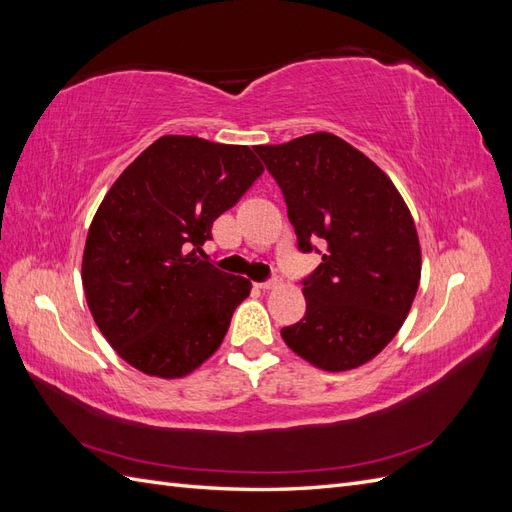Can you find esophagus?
<instances>
[{"label":"esophagus","mask_w":512,"mask_h":512,"mask_svg":"<svg viewBox=\"0 0 512 512\" xmlns=\"http://www.w3.org/2000/svg\"><path fill=\"white\" fill-rule=\"evenodd\" d=\"M275 286H280V280H277V277H273V280H267V282H260V284H258V288H262V290H271V288H275Z\"/></svg>","instance_id":"obj_1"}]
</instances>
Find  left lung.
Returning a JSON list of instances; mask_svg holds the SVG:
<instances>
[{
	"instance_id": "left-lung-1",
	"label": "left lung",
	"mask_w": 512,
	"mask_h": 512,
	"mask_svg": "<svg viewBox=\"0 0 512 512\" xmlns=\"http://www.w3.org/2000/svg\"><path fill=\"white\" fill-rule=\"evenodd\" d=\"M254 151L284 192L299 250L324 247L303 280L305 316L282 329L286 346L324 371L365 365L397 335L421 282L408 205L380 166L331 132Z\"/></svg>"
}]
</instances>
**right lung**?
Returning <instances> with one entry per match:
<instances>
[{
  "mask_svg": "<svg viewBox=\"0 0 512 512\" xmlns=\"http://www.w3.org/2000/svg\"><path fill=\"white\" fill-rule=\"evenodd\" d=\"M262 173L250 147L170 134L106 192L81 275L89 312L123 361L173 380L220 348L252 284L215 269L203 245Z\"/></svg>",
  "mask_w": 512,
  "mask_h": 512,
  "instance_id": "right-lung-1",
  "label": "right lung"
}]
</instances>
